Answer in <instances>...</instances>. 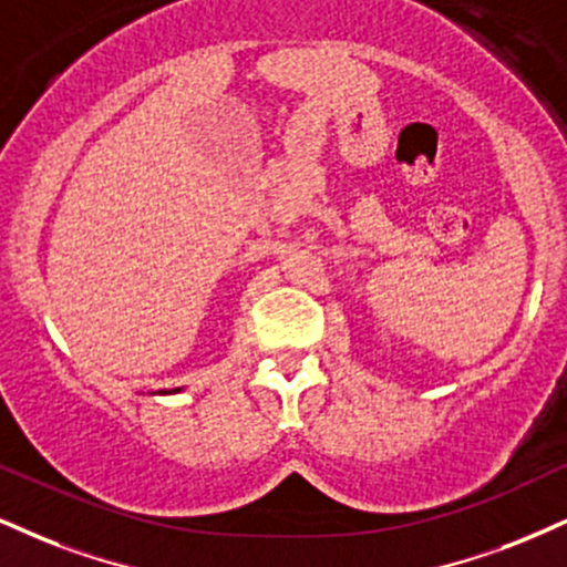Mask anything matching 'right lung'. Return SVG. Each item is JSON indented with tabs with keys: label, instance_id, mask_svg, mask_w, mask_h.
<instances>
[{
	"label": "right lung",
	"instance_id": "add662e5",
	"mask_svg": "<svg viewBox=\"0 0 567 567\" xmlns=\"http://www.w3.org/2000/svg\"><path fill=\"white\" fill-rule=\"evenodd\" d=\"M181 389H171V391H159V394H178Z\"/></svg>",
	"mask_w": 567,
	"mask_h": 567
}]
</instances>
